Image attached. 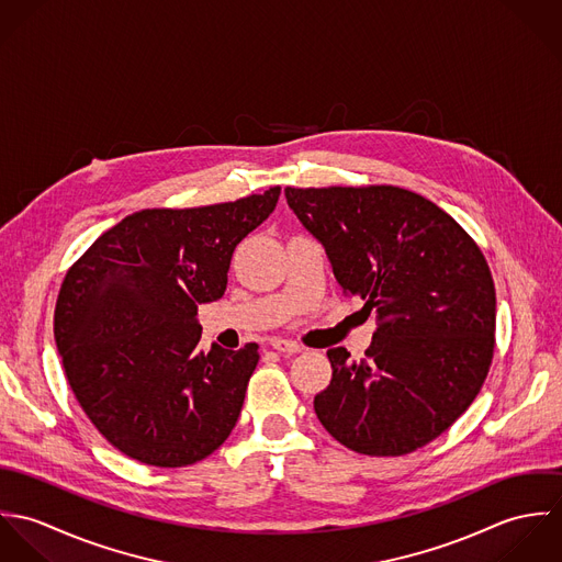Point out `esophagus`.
Instances as JSON below:
<instances>
[{
	"mask_svg": "<svg viewBox=\"0 0 562 562\" xmlns=\"http://www.w3.org/2000/svg\"><path fill=\"white\" fill-rule=\"evenodd\" d=\"M270 348L277 350V352H283V355H296V352L303 350L301 344H296V341H292V339H281V337L270 339Z\"/></svg>",
	"mask_w": 562,
	"mask_h": 562,
	"instance_id": "34e87169",
	"label": "esophagus"
}]
</instances>
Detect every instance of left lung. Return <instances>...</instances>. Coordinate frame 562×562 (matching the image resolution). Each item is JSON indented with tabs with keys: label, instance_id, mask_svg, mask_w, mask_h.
<instances>
[{
	"label": "left lung",
	"instance_id": "obj_1",
	"mask_svg": "<svg viewBox=\"0 0 562 562\" xmlns=\"http://www.w3.org/2000/svg\"><path fill=\"white\" fill-rule=\"evenodd\" d=\"M321 241L344 294L376 310L361 361L330 348L322 426L370 457L408 454L474 402L495 346V288L468 232L432 201L396 186L285 188Z\"/></svg>",
	"mask_w": 562,
	"mask_h": 562
}]
</instances>
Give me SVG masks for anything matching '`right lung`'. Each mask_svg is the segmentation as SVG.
Wrapping results in <instances>:
<instances>
[{
    "label": "right lung",
    "mask_w": 562,
    "mask_h": 562,
    "mask_svg": "<svg viewBox=\"0 0 562 562\" xmlns=\"http://www.w3.org/2000/svg\"><path fill=\"white\" fill-rule=\"evenodd\" d=\"M279 194L274 186L232 203L136 212L69 268L56 346L83 413L125 457L186 468L232 435L259 346L203 355L196 310L225 294L236 246Z\"/></svg>",
    "instance_id": "obj_1"
}]
</instances>
